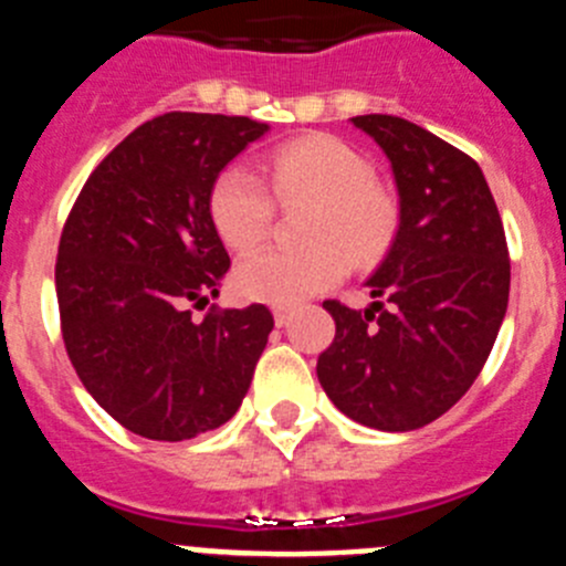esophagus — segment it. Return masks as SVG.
Listing matches in <instances>:
<instances>
[{
    "mask_svg": "<svg viewBox=\"0 0 566 566\" xmlns=\"http://www.w3.org/2000/svg\"><path fill=\"white\" fill-rule=\"evenodd\" d=\"M273 322H276V327H284V324L290 322L287 307H276V311H273Z\"/></svg>",
    "mask_w": 566,
    "mask_h": 566,
    "instance_id": "1",
    "label": "esophagus"
}]
</instances>
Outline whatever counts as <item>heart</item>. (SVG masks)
<instances>
[{"instance_id": "heart-1", "label": "heart", "mask_w": 566, "mask_h": 566, "mask_svg": "<svg viewBox=\"0 0 566 566\" xmlns=\"http://www.w3.org/2000/svg\"><path fill=\"white\" fill-rule=\"evenodd\" d=\"M270 181L282 201L313 199L304 250H253L235 264L233 290L244 302L293 307L324 293L347 273L344 249L367 262L385 250L396 228V205L373 181V165L361 150L336 136H304L270 156ZM273 196L244 165L224 167L210 188V219L233 250L255 248L273 224Z\"/></svg>"}]
</instances>
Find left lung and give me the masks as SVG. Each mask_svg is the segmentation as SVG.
Returning a JSON list of instances; mask_svg holds the SVG:
<instances>
[{
	"label": "left lung",
	"instance_id": "1",
	"mask_svg": "<svg viewBox=\"0 0 566 566\" xmlns=\"http://www.w3.org/2000/svg\"><path fill=\"white\" fill-rule=\"evenodd\" d=\"M390 159L399 230L367 279L373 302H324L336 338L318 356L333 405L373 430L407 432L470 390L507 313L510 259L481 167L412 122L350 119Z\"/></svg>",
	"mask_w": 566,
	"mask_h": 566
}]
</instances>
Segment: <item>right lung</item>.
I'll return each instance as SVG.
<instances>
[{
  "label": "right lung",
  "mask_w": 566,
  "mask_h": 566,
  "mask_svg": "<svg viewBox=\"0 0 566 566\" xmlns=\"http://www.w3.org/2000/svg\"><path fill=\"white\" fill-rule=\"evenodd\" d=\"M264 122L165 113L102 159L62 230L56 298L78 378L113 419L154 441L230 421L273 331L264 304L190 318L230 255L210 219L216 176Z\"/></svg>",
  "instance_id": "right-lung-1"
}]
</instances>
